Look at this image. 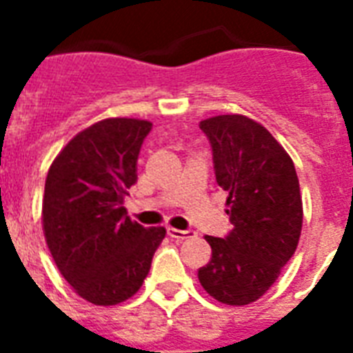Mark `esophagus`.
I'll return each instance as SVG.
<instances>
[{
    "mask_svg": "<svg viewBox=\"0 0 353 353\" xmlns=\"http://www.w3.org/2000/svg\"><path fill=\"white\" fill-rule=\"evenodd\" d=\"M168 236L174 238V240H187V238L196 236V231H192V229H188V231H179V229H174V227H168Z\"/></svg>",
    "mask_w": 353,
    "mask_h": 353,
    "instance_id": "1",
    "label": "esophagus"
}]
</instances>
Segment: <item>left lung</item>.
Returning <instances> with one entry per match:
<instances>
[{
  "instance_id": "obj_1",
  "label": "left lung",
  "mask_w": 353,
  "mask_h": 353,
  "mask_svg": "<svg viewBox=\"0 0 353 353\" xmlns=\"http://www.w3.org/2000/svg\"><path fill=\"white\" fill-rule=\"evenodd\" d=\"M212 148L216 183L232 229L205 236L212 258L198 271L203 290L229 306L258 301L295 254L302 199L295 165L271 133L243 115L199 122Z\"/></svg>"
}]
</instances>
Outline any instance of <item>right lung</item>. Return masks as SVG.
I'll return each instance as SVG.
<instances>
[{"label":"right lung","mask_w":353,"mask_h":353,"mask_svg":"<svg viewBox=\"0 0 353 353\" xmlns=\"http://www.w3.org/2000/svg\"><path fill=\"white\" fill-rule=\"evenodd\" d=\"M152 122L104 119L74 135L52 161L43 194V232L60 273L82 299L113 306L141 290L165 227L139 225L122 207L137 183Z\"/></svg>","instance_id":"add662e5"}]
</instances>
